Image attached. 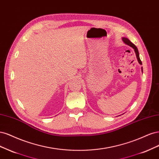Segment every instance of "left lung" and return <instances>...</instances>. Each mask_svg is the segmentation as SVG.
<instances>
[{
    "mask_svg": "<svg viewBox=\"0 0 159 159\" xmlns=\"http://www.w3.org/2000/svg\"><path fill=\"white\" fill-rule=\"evenodd\" d=\"M122 40L124 41V42L125 44H127V45H129L130 47H131L132 48H134V51H135V54H136V57H137L138 62L139 63L140 65H142V62H141V59H140V58H139V52H138V49H137V48L136 47V46H135L134 43H133L132 42H131L129 39H127V38H122ZM141 69H142V72H143V67L141 68Z\"/></svg>",
    "mask_w": 159,
    "mask_h": 159,
    "instance_id": "8db88e82",
    "label": "left lung"
}]
</instances>
